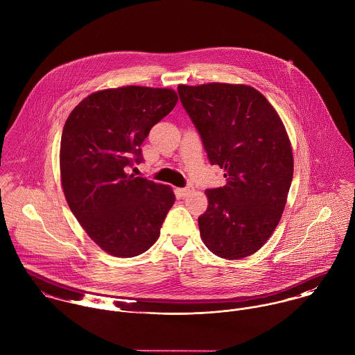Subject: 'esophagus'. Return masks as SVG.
<instances>
[{"label":"esophagus","instance_id":"obj_1","mask_svg":"<svg viewBox=\"0 0 355 355\" xmlns=\"http://www.w3.org/2000/svg\"><path fill=\"white\" fill-rule=\"evenodd\" d=\"M191 192H192V187H187V188H181V189H178V193H180V196H181V198L188 196Z\"/></svg>","mask_w":355,"mask_h":355}]
</instances>
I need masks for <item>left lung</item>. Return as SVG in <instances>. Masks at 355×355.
<instances>
[{"mask_svg":"<svg viewBox=\"0 0 355 355\" xmlns=\"http://www.w3.org/2000/svg\"><path fill=\"white\" fill-rule=\"evenodd\" d=\"M178 94L210 163L226 171L225 187L206 191L202 240L216 257H250L279 225L292 182L293 156L283 121L247 85H180Z\"/></svg>","mask_w":355,"mask_h":355,"instance_id":"1","label":"left lung"}]
</instances>
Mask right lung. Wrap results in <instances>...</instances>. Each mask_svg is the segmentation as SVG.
I'll return each instance as SVG.
<instances>
[{
  "instance_id": "add662e5",
  "label": "right lung",
  "mask_w": 355,
  "mask_h": 355,
  "mask_svg": "<svg viewBox=\"0 0 355 355\" xmlns=\"http://www.w3.org/2000/svg\"><path fill=\"white\" fill-rule=\"evenodd\" d=\"M177 101V93L166 87L105 89L83 98L66 121L63 192L87 236L110 255L145 252L175 202L170 187L128 171L141 163L142 142Z\"/></svg>"
}]
</instances>
